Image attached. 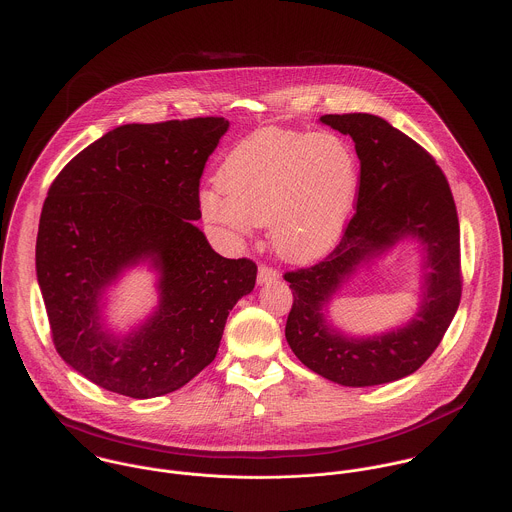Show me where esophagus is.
I'll return each mask as SVG.
<instances>
[{
  "label": "esophagus",
  "instance_id": "esophagus-1",
  "mask_svg": "<svg viewBox=\"0 0 512 512\" xmlns=\"http://www.w3.org/2000/svg\"><path fill=\"white\" fill-rule=\"evenodd\" d=\"M280 278V272L276 268H270L266 264H260L258 268V284H270Z\"/></svg>",
  "mask_w": 512,
  "mask_h": 512
}]
</instances>
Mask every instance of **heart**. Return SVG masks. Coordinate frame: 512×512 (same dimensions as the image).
I'll list each match as a JSON object with an SVG mask.
<instances>
[{"instance_id": "1", "label": "heart", "mask_w": 512, "mask_h": 512, "mask_svg": "<svg viewBox=\"0 0 512 512\" xmlns=\"http://www.w3.org/2000/svg\"><path fill=\"white\" fill-rule=\"evenodd\" d=\"M359 183V159L345 138L268 128L226 155L219 171L224 197L205 191L201 213L234 234L270 224L278 254L309 260L341 236Z\"/></svg>"}]
</instances>
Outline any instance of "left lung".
Listing matches in <instances>:
<instances>
[{"mask_svg": "<svg viewBox=\"0 0 512 512\" xmlns=\"http://www.w3.org/2000/svg\"><path fill=\"white\" fill-rule=\"evenodd\" d=\"M323 124L349 134L361 159L357 213L321 262L286 272L293 305L286 339L309 370L343 386L404 378L438 349L461 299L459 220L436 159L406 134L372 114H325ZM404 237L425 250L423 303L412 322L374 338H347L322 307L363 262Z\"/></svg>", "mask_w": 512, "mask_h": 512, "instance_id": "1", "label": "left lung"}]
</instances>
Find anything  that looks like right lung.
<instances>
[{"label": "right lung", "instance_id": "1", "mask_svg": "<svg viewBox=\"0 0 512 512\" xmlns=\"http://www.w3.org/2000/svg\"><path fill=\"white\" fill-rule=\"evenodd\" d=\"M224 118L126 124L84 147L53 181L37 232V282L57 353L130 398L169 394L219 351L228 311L254 290L256 264L217 254L193 224L199 183ZM149 261L160 305L124 338L105 331L101 293Z\"/></svg>", "mask_w": 512, "mask_h": 512}]
</instances>
